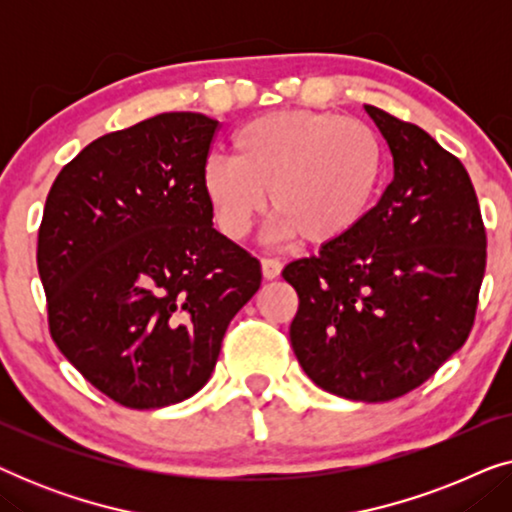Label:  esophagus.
Listing matches in <instances>:
<instances>
[{
	"label": "esophagus",
	"instance_id": "esophagus-1",
	"mask_svg": "<svg viewBox=\"0 0 512 512\" xmlns=\"http://www.w3.org/2000/svg\"><path fill=\"white\" fill-rule=\"evenodd\" d=\"M282 261L279 258H261V270H263V277L265 279H277L282 275Z\"/></svg>",
	"mask_w": 512,
	"mask_h": 512
}]
</instances>
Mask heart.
Masks as SVG:
<instances>
[{"instance_id":"b5f03b06","label":"heart","mask_w":512,"mask_h":512,"mask_svg":"<svg viewBox=\"0 0 512 512\" xmlns=\"http://www.w3.org/2000/svg\"><path fill=\"white\" fill-rule=\"evenodd\" d=\"M389 156L373 125L333 111H272L233 135V158L212 156L202 191L230 240L249 233L268 205L270 235L338 242L361 226L387 177Z\"/></svg>"}]
</instances>
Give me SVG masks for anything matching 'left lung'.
Segmentation results:
<instances>
[{"label":"left lung","mask_w":512,"mask_h":512,"mask_svg":"<svg viewBox=\"0 0 512 512\" xmlns=\"http://www.w3.org/2000/svg\"><path fill=\"white\" fill-rule=\"evenodd\" d=\"M394 179L354 233L289 263L291 347L307 377L349 401L424 384L473 328L487 235L466 167L429 132L366 104Z\"/></svg>","instance_id":"obj_1"}]
</instances>
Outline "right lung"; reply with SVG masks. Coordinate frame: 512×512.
Segmentation results:
<instances>
[{
    "label": "right lung",
    "instance_id": "add662e5",
    "mask_svg": "<svg viewBox=\"0 0 512 512\" xmlns=\"http://www.w3.org/2000/svg\"><path fill=\"white\" fill-rule=\"evenodd\" d=\"M219 121L158 114L90 142L46 198L37 265L51 338L111 401L165 408L205 387L261 263L214 228L202 167Z\"/></svg>",
    "mask_w": 512,
    "mask_h": 512
}]
</instances>
